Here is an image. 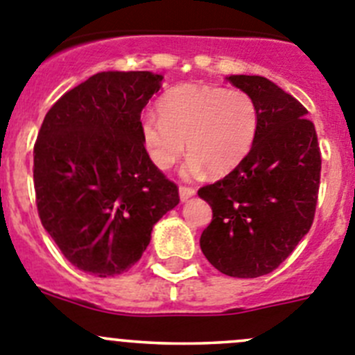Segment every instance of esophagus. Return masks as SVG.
Here are the masks:
<instances>
[{
  "mask_svg": "<svg viewBox=\"0 0 355 355\" xmlns=\"http://www.w3.org/2000/svg\"><path fill=\"white\" fill-rule=\"evenodd\" d=\"M178 194H180L182 201H187L189 198H193L194 194H196V191H194L193 187H185V185H180V187H178Z\"/></svg>",
  "mask_w": 355,
  "mask_h": 355,
  "instance_id": "obj_1",
  "label": "esophagus"
}]
</instances>
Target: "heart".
Masks as SVG:
<instances>
[{"mask_svg": "<svg viewBox=\"0 0 355 355\" xmlns=\"http://www.w3.org/2000/svg\"><path fill=\"white\" fill-rule=\"evenodd\" d=\"M259 131V108L250 94L220 85L185 84L159 101V117L141 121L148 157L161 170L191 155L185 170L198 175H224L248 155Z\"/></svg>", "mask_w": 355, "mask_h": 355, "instance_id": "heart-1", "label": "heart"}]
</instances>
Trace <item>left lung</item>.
I'll return each instance as SVG.
<instances>
[{"label":"left lung","instance_id":"8db88e82","mask_svg":"<svg viewBox=\"0 0 355 355\" xmlns=\"http://www.w3.org/2000/svg\"><path fill=\"white\" fill-rule=\"evenodd\" d=\"M254 98L259 131L247 157L198 196L211 207L201 250L227 277L277 270L310 231L320 184V148L306 108L268 78L231 75Z\"/></svg>","mask_w":355,"mask_h":355}]
</instances>
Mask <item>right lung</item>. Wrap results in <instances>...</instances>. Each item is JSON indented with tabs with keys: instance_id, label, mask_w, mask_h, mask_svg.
Returning <instances> with one entry per match:
<instances>
[{
	"instance_id": "1",
	"label": "right lung",
	"mask_w": 355,
	"mask_h": 355,
	"mask_svg": "<svg viewBox=\"0 0 355 355\" xmlns=\"http://www.w3.org/2000/svg\"><path fill=\"white\" fill-rule=\"evenodd\" d=\"M161 82L152 71L96 73L59 98L40 128V220L62 256L94 277L128 271L180 201L141 137V110Z\"/></svg>"
}]
</instances>
